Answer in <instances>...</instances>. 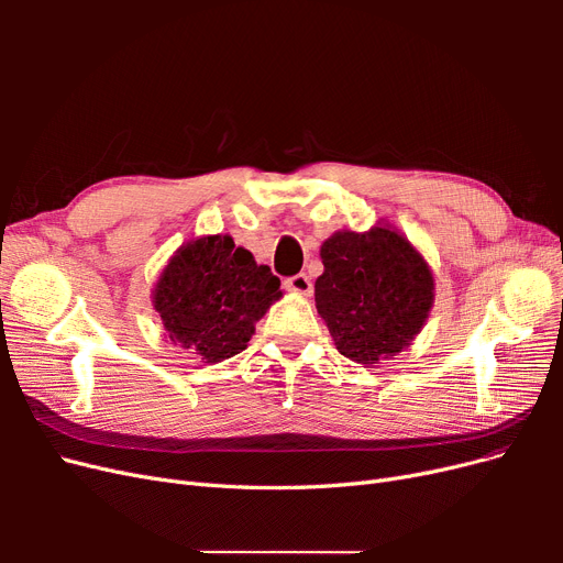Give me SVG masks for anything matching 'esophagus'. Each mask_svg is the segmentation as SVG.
Masks as SVG:
<instances>
[{"label": "esophagus", "instance_id": "34e87169", "mask_svg": "<svg viewBox=\"0 0 563 563\" xmlns=\"http://www.w3.org/2000/svg\"><path fill=\"white\" fill-rule=\"evenodd\" d=\"M284 286L288 288L291 294H298V296H310L312 294V282L308 275H296V277H288L284 282Z\"/></svg>", "mask_w": 563, "mask_h": 563}]
</instances>
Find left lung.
<instances>
[{
  "mask_svg": "<svg viewBox=\"0 0 563 563\" xmlns=\"http://www.w3.org/2000/svg\"><path fill=\"white\" fill-rule=\"evenodd\" d=\"M319 255L314 305L340 354L376 366L413 343L434 305V275L395 225L338 230Z\"/></svg>",
  "mask_w": 563,
  "mask_h": 563,
  "instance_id": "left-lung-1",
  "label": "left lung"
}]
</instances>
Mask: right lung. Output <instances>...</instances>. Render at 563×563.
<instances>
[{
    "label": "right lung",
    "mask_w": 563,
    "mask_h": 563,
    "mask_svg": "<svg viewBox=\"0 0 563 563\" xmlns=\"http://www.w3.org/2000/svg\"><path fill=\"white\" fill-rule=\"evenodd\" d=\"M282 282L230 234H207L180 244L152 288V308L166 338L218 364L246 350L255 321L275 305Z\"/></svg>",
    "instance_id": "1"
}]
</instances>
